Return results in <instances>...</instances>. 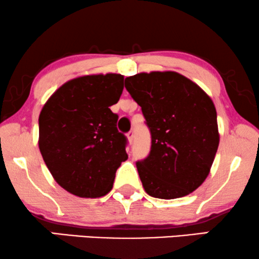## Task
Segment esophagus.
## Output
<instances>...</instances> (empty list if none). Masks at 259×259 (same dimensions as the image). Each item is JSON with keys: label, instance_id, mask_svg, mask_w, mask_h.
Returning <instances> with one entry per match:
<instances>
[{"label": "esophagus", "instance_id": "esophagus-1", "mask_svg": "<svg viewBox=\"0 0 259 259\" xmlns=\"http://www.w3.org/2000/svg\"><path fill=\"white\" fill-rule=\"evenodd\" d=\"M127 138H128L130 144L132 143V141H133V138H134V132H133V131H130V132L127 133Z\"/></svg>", "mask_w": 259, "mask_h": 259}]
</instances>
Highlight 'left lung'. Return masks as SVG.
<instances>
[{
    "mask_svg": "<svg viewBox=\"0 0 259 259\" xmlns=\"http://www.w3.org/2000/svg\"><path fill=\"white\" fill-rule=\"evenodd\" d=\"M125 87L151 132L150 153L137 161L146 193L176 199L193 192L210 173L219 145L210 97L176 72L136 74L126 77Z\"/></svg>",
    "mask_w": 259,
    "mask_h": 259,
    "instance_id": "1",
    "label": "left lung"
}]
</instances>
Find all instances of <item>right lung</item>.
<instances>
[{
  "mask_svg": "<svg viewBox=\"0 0 259 259\" xmlns=\"http://www.w3.org/2000/svg\"><path fill=\"white\" fill-rule=\"evenodd\" d=\"M123 90L120 74H98L62 84L38 116V147L60 186L82 198L112 190L115 172L127 160V138L116 128L111 106Z\"/></svg>",
  "mask_w": 259,
  "mask_h": 259,
  "instance_id": "add662e5",
  "label": "right lung"
}]
</instances>
